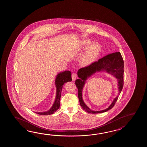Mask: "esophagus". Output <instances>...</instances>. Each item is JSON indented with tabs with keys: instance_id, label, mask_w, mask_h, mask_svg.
I'll return each mask as SVG.
<instances>
[{
	"instance_id": "obj_1",
	"label": "esophagus",
	"mask_w": 147,
	"mask_h": 147,
	"mask_svg": "<svg viewBox=\"0 0 147 147\" xmlns=\"http://www.w3.org/2000/svg\"><path fill=\"white\" fill-rule=\"evenodd\" d=\"M77 78V75L76 73H73L72 74V79L73 81H74Z\"/></svg>"
}]
</instances>
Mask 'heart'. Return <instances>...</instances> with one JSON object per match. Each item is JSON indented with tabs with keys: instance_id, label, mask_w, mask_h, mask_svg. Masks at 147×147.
<instances>
[{
	"instance_id": "1",
	"label": "heart",
	"mask_w": 147,
	"mask_h": 147,
	"mask_svg": "<svg viewBox=\"0 0 147 147\" xmlns=\"http://www.w3.org/2000/svg\"><path fill=\"white\" fill-rule=\"evenodd\" d=\"M91 43V41L90 40L85 39L82 41L80 44L81 48L87 47L80 59L81 64L84 66H87L92 63L100 53V45L97 42Z\"/></svg>"
}]
</instances>
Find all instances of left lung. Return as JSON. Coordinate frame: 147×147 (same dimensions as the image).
<instances>
[{
	"mask_svg": "<svg viewBox=\"0 0 147 147\" xmlns=\"http://www.w3.org/2000/svg\"><path fill=\"white\" fill-rule=\"evenodd\" d=\"M104 70L115 76L118 81L119 94L122 91L123 86L124 61L120 52L110 53L98 60L97 61L92 63L90 65L80 68L77 72L78 76L80 79H77L75 81V84L78 88V98L80 106L87 113H99L106 112L115 106L116 101L118 100L119 95L116 97L111 105L106 109L97 111L90 109L83 101L82 98V90L85 84V81L87 80L88 77H90L94 73Z\"/></svg>",
	"mask_w": 147,
	"mask_h": 147,
	"instance_id": "obj_1",
	"label": "left lung"
}]
</instances>
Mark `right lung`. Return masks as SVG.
I'll return each mask as SVG.
<instances>
[{
  "label": "right lung",
  "instance_id": "add662e5",
  "mask_svg": "<svg viewBox=\"0 0 147 147\" xmlns=\"http://www.w3.org/2000/svg\"><path fill=\"white\" fill-rule=\"evenodd\" d=\"M71 72L70 71H65L63 72L59 73L57 76L56 80H55V84L56 86L57 93L55 101L54 102L53 106L50 108V110L46 112L43 113H36L40 115H49L53 114L55 113L57 110L59 108L60 100L61 97V92L62 90L63 85L64 84L68 81H71Z\"/></svg>",
  "mask_w": 147,
  "mask_h": 147
}]
</instances>
